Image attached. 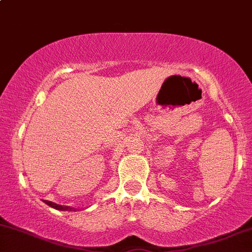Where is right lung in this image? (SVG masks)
Returning <instances> with one entry per match:
<instances>
[{
	"label": "right lung",
	"mask_w": 252,
	"mask_h": 252,
	"mask_svg": "<svg viewBox=\"0 0 252 252\" xmlns=\"http://www.w3.org/2000/svg\"><path fill=\"white\" fill-rule=\"evenodd\" d=\"M44 202H45L46 204H48V206L52 207V208L57 209V211H75V209H74V208H70V207L60 206V204H56V203H54V202H50V201H44Z\"/></svg>",
	"instance_id": "1"
}]
</instances>
